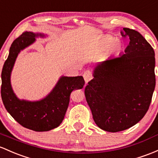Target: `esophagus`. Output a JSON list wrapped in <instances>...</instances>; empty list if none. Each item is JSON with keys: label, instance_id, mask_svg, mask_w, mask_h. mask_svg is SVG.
Instances as JSON below:
<instances>
[{"label": "esophagus", "instance_id": "esophagus-1", "mask_svg": "<svg viewBox=\"0 0 158 158\" xmlns=\"http://www.w3.org/2000/svg\"><path fill=\"white\" fill-rule=\"evenodd\" d=\"M83 77H84V80H85V82L88 83L91 79L93 78L92 72H91L89 70H86L85 72H84V74H83Z\"/></svg>", "mask_w": 158, "mask_h": 158}]
</instances>
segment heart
<instances>
[{
  "label": "heart",
  "mask_w": 158,
  "mask_h": 158,
  "mask_svg": "<svg viewBox=\"0 0 158 158\" xmlns=\"http://www.w3.org/2000/svg\"><path fill=\"white\" fill-rule=\"evenodd\" d=\"M111 41V38H106L103 39L101 43L102 47L106 48V47H107L109 45ZM120 49H121V44H120V42L118 40H114L113 42H111V44L109 45V47H108V50H109V51L111 52H117L120 51Z\"/></svg>",
  "instance_id": "obj_1"
}]
</instances>
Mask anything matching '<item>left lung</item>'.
Returning <instances> with one entry per match:
<instances>
[{"mask_svg": "<svg viewBox=\"0 0 158 158\" xmlns=\"http://www.w3.org/2000/svg\"><path fill=\"white\" fill-rule=\"evenodd\" d=\"M130 38L124 53L97 65L85 87L95 123L116 133L136 124L148 110L155 87V58L150 44L138 31L123 28Z\"/></svg>", "mask_w": 158, "mask_h": 158, "instance_id": "8db88e82", "label": "left lung"}]
</instances>
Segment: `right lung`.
<instances>
[{
	"label": "right lung",
	"mask_w": 158,
	"mask_h": 158,
	"mask_svg": "<svg viewBox=\"0 0 158 158\" xmlns=\"http://www.w3.org/2000/svg\"><path fill=\"white\" fill-rule=\"evenodd\" d=\"M41 34L23 32L10 48L1 73V98L5 108L16 121L29 130L49 131L59 127L63 120L73 90L82 89L85 81L82 76L62 77L47 97L38 102L19 100L12 89L10 74L19 52L35 42Z\"/></svg>",
	"instance_id": "add662e5"
}]
</instances>
